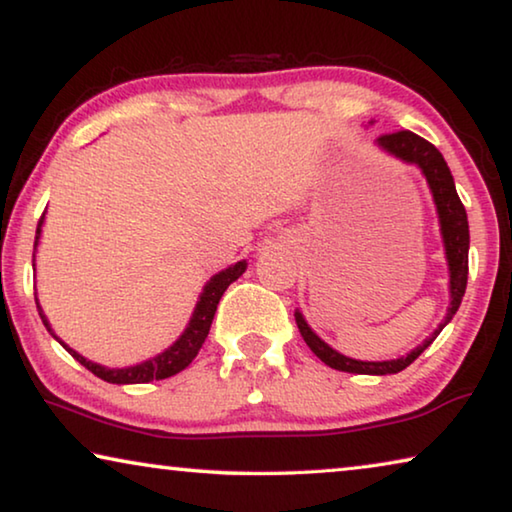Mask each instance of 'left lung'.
Masks as SVG:
<instances>
[{
	"instance_id": "obj_1",
	"label": "left lung",
	"mask_w": 512,
	"mask_h": 512,
	"mask_svg": "<svg viewBox=\"0 0 512 512\" xmlns=\"http://www.w3.org/2000/svg\"><path fill=\"white\" fill-rule=\"evenodd\" d=\"M379 145L388 149L390 154H395L399 158H404L406 163H415L422 167L426 181H429L435 206H438V215H440V226H442V238H445V249H447V261H449V272H451V306L445 317V324L456 315L460 301L465 297V288H467V249H469V226H467V213L463 201H460L456 186H454V177H451L449 167L445 163V158L435 149L429 140H424L417 136L413 131H392V133H383L379 138ZM295 320L299 326L301 338L306 340V345L311 347L313 354L326 363L333 370L340 372H351V374H397L401 370L413 363V360L422 354V351L431 345L435 340V335L442 331H435L429 340H424L420 347L410 351V354L401 356L397 360H383V363H363V360H354L338 354L333 351L329 345L317 338V335L311 331V326L304 322L301 313H295Z\"/></svg>"
}]
</instances>
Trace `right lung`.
Masks as SVG:
<instances>
[{
	"mask_svg": "<svg viewBox=\"0 0 512 512\" xmlns=\"http://www.w3.org/2000/svg\"><path fill=\"white\" fill-rule=\"evenodd\" d=\"M40 224H43V217H40L38 229H36L38 236H40ZM38 236H36V245H38ZM245 267H247V263L240 261L233 267H229V270L215 274L213 279L206 283L204 292H201L195 313H192V320L188 324V329L183 331L181 338L174 342L170 349H165L163 354H158L152 360H145V363L133 365V367H124V370H108V367L90 363V360L79 356L77 351H72L70 347L63 345V342H61V345L67 351H70L72 358H77L79 363L86 367V370H90L92 374L99 376V379L108 381V383H149L154 379L156 381L170 379V376L179 374L181 370H186V367L192 363V358L199 354V349H201V345H204L208 331H211V322L215 317L217 304H220V299L224 295V290L229 288L233 281L240 279V274L245 272ZM38 313H40V317H43V324L49 329V324L45 320L43 311H40V306H38ZM49 331H52V329H49Z\"/></svg>",
	"mask_w": 512,
	"mask_h": 512,
	"instance_id": "1",
	"label": "right lung"
}]
</instances>
